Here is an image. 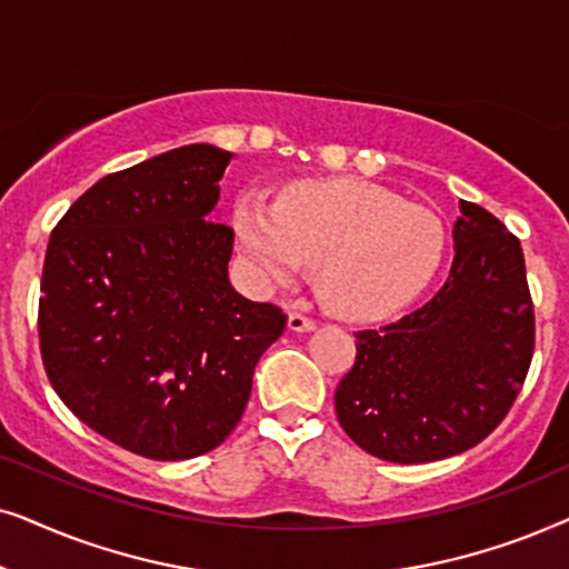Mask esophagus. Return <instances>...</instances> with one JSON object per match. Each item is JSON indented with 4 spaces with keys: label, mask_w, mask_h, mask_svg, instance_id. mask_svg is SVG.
Masks as SVG:
<instances>
[{
    "label": "esophagus",
    "mask_w": 569,
    "mask_h": 569,
    "mask_svg": "<svg viewBox=\"0 0 569 569\" xmlns=\"http://www.w3.org/2000/svg\"><path fill=\"white\" fill-rule=\"evenodd\" d=\"M317 328V322L312 317L301 315V312H291L289 315V330L291 332H312Z\"/></svg>",
    "instance_id": "esophagus-1"
}]
</instances>
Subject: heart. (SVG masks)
<instances>
[{
  "mask_svg": "<svg viewBox=\"0 0 569 569\" xmlns=\"http://www.w3.org/2000/svg\"><path fill=\"white\" fill-rule=\"evenodd\" d=\"M233 231L262 283L289 286L320 264L325 305L361 322L421 297L448 247L435 210L363 179L299 181L278 194L276 208L241 194Z\"/></svg>",
  "mask_w": 569,
  "mask_h": 569,
  "instance_id": "obj_1",
  "label": "heart"
}]
</instances>
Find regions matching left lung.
I'll return each instance as SVG.
<instances>
[{"mask_svg":"<svg viewBox=\"0 0 569 569\" xmlns=\"http://www.w3.org/2000/svg\"><path fill=\"white\" fill-rule=\"evenodd\" d=\"M450 278L416 312L356 332L336 390L346 435L390 463H429L499 427L533 359V301L518 237L460 200Z\"/></svg>","mask_w":569,"mask_h":569,"instance_id":"left-lung-1","label":"left lung"}]
</instances>
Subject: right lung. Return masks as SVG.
Segmentation results:
<instances>
[{
	"label": "right lung",
	"mask_w": 569,
	"mask_h": 569,
	"mask_svg": "<svg viewBox=\"0 0 569 569\" xmlns=\"http://www.w3.org/2000/svg\"><path fill=\"white\" fill-rule=\"evenodd\" d=\"M206 142L109 173L51 231L38 338L82 423L153 460L210 452L244 413L286 315L233 291L216 221L226 166Z\"/></svg>",
	"instance_id": "1"
}]
</instances>
